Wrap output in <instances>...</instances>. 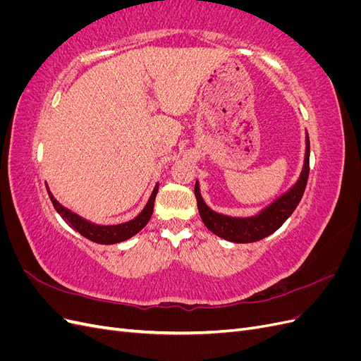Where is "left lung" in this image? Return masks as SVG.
Returning <instances> with one entry per match:
<instances>
[{
	"label": "left lung",
	"instance_id": "8db88e82",
	"mask_svg": "<svg viewBox=\"0 0 361 361\" xmlns=\"http://www.w3.org/2000/svg\"><path fill=\"white\" fill-rule=\"evenodd\" d=\"M309 157H310V141L309 134L305 130V152H304V164L300 176L292 187L283 192L276 200H272L264 209H260L257 214L250 216H232L215 212L207 206L200 194L199 180H195L194 194L197 199L199 214L202 221L209 228L212 233L220 236L226 241L236 243V244H248L256 243L274 233L277 228L285 223L288 218L298 206L305 185L309 179Z\"/></svg>",
	"mask_w": 361,
	"mask_h": 361
}]
</instances>
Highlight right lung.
Here are the masks:
<instances>
[{"label": "right lung", "mask_w": 361, "mask_h": 361, "mask_svg": "<svg viewBox=\"0 0 361 361\" xmlns=\"http://www.w3.org/2000/svg\"><path fill=\"white\" fill-rule=\"evenodd\" d=\"M158 187H159V183L157 182L155 188H154V191H152L146 206L143 207V211H141L137 216H134L133 220L125 221V223H118V224H96L93 221L85 220V218H82L76 212L68 209L66 206H63L56 197H54V194L49 191V187L47 183L49 199H51L54 207H56V211L61 215V218H64V220L68 221V224L71 227H73L75 231L80 235H82L84 238L90 239V241H93L96 244H105V245H111V244H118V243L126 241V239L137 235L141 228H143L149 223L152 212H154V204H155V197L158 194Z\"/></svg>", "instance_id": "obj_1"}]
</instances>
